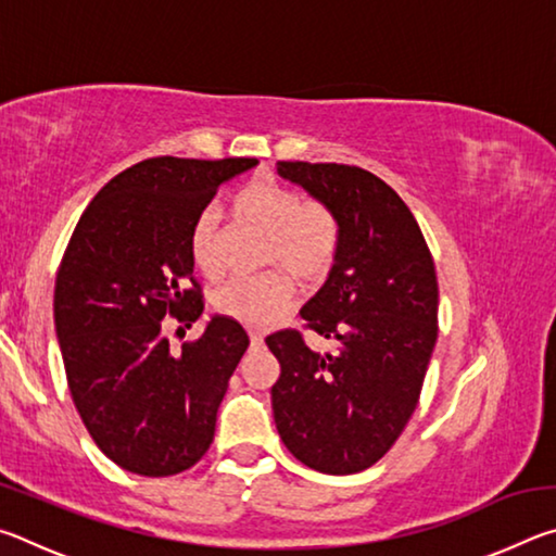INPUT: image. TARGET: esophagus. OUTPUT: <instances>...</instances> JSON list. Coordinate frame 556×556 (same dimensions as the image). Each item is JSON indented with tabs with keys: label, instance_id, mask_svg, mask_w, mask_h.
Masks as SVG:
<instances>
[{
	"label": "esophagus",
	"instance_id": "esophagus-1",
	"mask_svg": "<svg viewBox=\"0 0 556 556\" xmlns=\"http://www.w3.org/2000/svg\"><path fill=\"white\" fill-rule=\"evenodd\" d=\"M250 343L255 345V348H260L262 343H265V338H262V333H257V331H250Z\"/></svg>",
	"mask_w": 556,
	"mask_h": 556
}]
</instances>
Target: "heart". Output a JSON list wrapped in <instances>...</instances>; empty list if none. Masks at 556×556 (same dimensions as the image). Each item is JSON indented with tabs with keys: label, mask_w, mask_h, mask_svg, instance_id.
<instances>
[{
	"label": "heart",
	"mask_w": 556,
	"mask_h": 556,
	"mask_svg": "<svg viewBox=\"0 0 556 556\" xmlns=\"http://www.w3.org/2000/svg\"><path fill=\"white\" fill-rule=\"evenodd\" d=\"M230 213L267 238L265 257L301 287H316L328 277L341 230L336 215L321 203H301L296 193L269 176H255L230 199ZM188 255L203 277L220 271L218 228L211 213H201L188 232ZM289 281L279 275L230 281L215 296L223 316L244 326H267L289 306Z\"/></svg>",
	"instance_id": "obj_1"
}]
</instances>
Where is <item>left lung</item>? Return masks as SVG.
I'll use <instances>...</instances> for the list:
<instances>
[{
	"label": "left lung",
	"instance_id": "8db88e82",
	"mask_svg": "<svg viewBox=\"0 0 556 556\" xmlns=\"http://www.w3.org/2000/svg\"><path fill=\"white\" fill-rule=\"evenodd\" d=\"M277 174L336 215L341 240L301 308L336 351H312L296 331L267 338L281 368L275 425L301 464L357 473L388 454L419 402L437 345L434 260L404 201L365 168L279 162Z\"/></svg>",
	"mask_w": 556,
	"mask_h": 556
}]
</instances>
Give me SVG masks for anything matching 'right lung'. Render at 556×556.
Instances as JSON below:
<instances>
[{
    "label": "right lung",
    "mask_w": 556,
    "mask_h": 556,
    "mask_svg": "<svg viewBox=\"0 0 556 556\" xmlns=\"http://www.w3.org/2000/svg\"><path fill=\"white\" fill-rule=\"evenodd\" d=\"M255 166L257 159H147L102 186L75 225L55 279V336L83 425L129 473H181L211 446L250 338L213 314L199 341L174 353L164 318L199 321L188 232L223 184Z\"/></svg>",
    "instance_id": "obj_1"
}]
</instances>
